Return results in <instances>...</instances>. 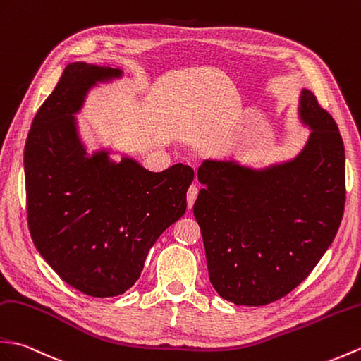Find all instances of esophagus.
<instances>
[{"label": "esophagus", "instance_id": "obj_1", "mask_svg": "<svg viewBox=\"0 0 361 361\" xmlns=\"http://www.w3.org/2000/svg\"><path fill=\"white\" fill-rule=\"evenodd\" d=\"M197 197H198V188L195 186V184H192V186H190L189 190H188V207H189V209H190L192 206H194Z\"/></svg>", "mask_w": 361, "mask_h": 361}]
</instances>
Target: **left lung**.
Returning <instances> with one entry per match:
<instances>
[{
	"mask_svg": "<svg viewBox=\"0 0 361 361\" xmlns=\"http://www.w3.org/2000/svg\"><path fill=\"white\" fill-rule=\"evenodd\" d=\"M300 120L311 129L289 161L252 169L204 160L194 204L209 280L224 300L264 306L294 290L335 238L345 212V146L332 116L303 89Z\"/></svg>",
	"mask_w": 361,
	"mask_h": 361,
	"instance_id": "8db88e82",
	"label": "left lung"
}]
</instances>
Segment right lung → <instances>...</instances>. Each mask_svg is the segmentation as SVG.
I'll use <instances>...</instances> for the list:
<instances>
[{"instance_id":"obj_1","label":"right lung","mask_w":361,"mask_h":361,"mask_svg":"<svg viewBox=\"0 0 361 361\" xmlns=\"http://www.w3.org/2000/svg\"><path fill=\"white\" fill-rule=\"evenodd\" d=\"M112 67L72 63L38 109L24 147L27 223L47 264L69 286L98 298L124 294L140 279L158 237L186 212L194 169L149 172L138 161L87 155L77 120L87 92L120 78Z\"/></svg>"}]
</instances>
